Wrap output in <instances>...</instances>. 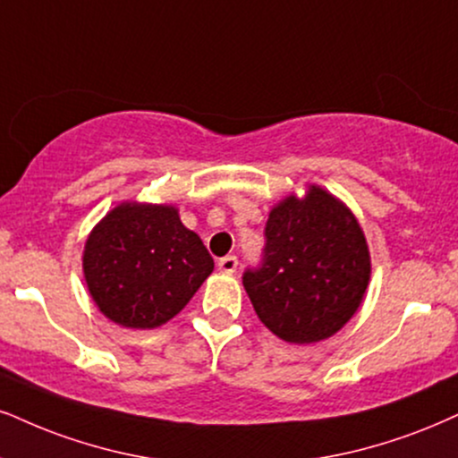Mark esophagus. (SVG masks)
Instances as JSON below:
<instances>
[{
	"label": "esophagus",
	"mask_w": 458,
	"mask_h": 458,
	"mask_svg": "<svg viewBox=\"0 0 458 458\" xmlns=\"http://www.w3.org/2000/svg\"><path fill=\"white\" fill-rule=\"evenodd\" d=\"M218 269L223 274H233L235 269H238V257H233V255H229V257H223L218 261Z\"/></svg>",
	"instance_id": "obj_1"
}]
</instances>
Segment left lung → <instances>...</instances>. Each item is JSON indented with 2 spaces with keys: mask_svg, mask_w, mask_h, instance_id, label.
<instances>
[{
  "mask_svg": "<svg viewBox=\"0 0 458 458\" xmlns=\"http://www.w3.org/2000/svg\"><path fill=\"white\" fill-rule=\"evenodd\" d=\"M265 259L244 274L259 320L280 340L335 335L363 303L371 278L365 233L352 210L318 184L286 195L265 225Z\"/></svg>",
  "mask_w": 458,
  "mask_h": 458,
  "instance_id": "8db88e82",
  "label": "left lung"
}]
</instances>
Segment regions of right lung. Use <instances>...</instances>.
<instances>
[{"mask_svg":"<svg viewBox=\"0 0 458 458\" xmlns=\"http://www.w3.org/2000/svg\"><path fill=\"white\" fill-rule=\"evenodd\" d=\"M214 261L172 203L121 201L95 225L82 272L95 306L127 329H157L172 320Z\"/></svg>","mask_w":458,"mask_h":458,"instance_id":"add662e5","label":"right lung"}]
</instances>
